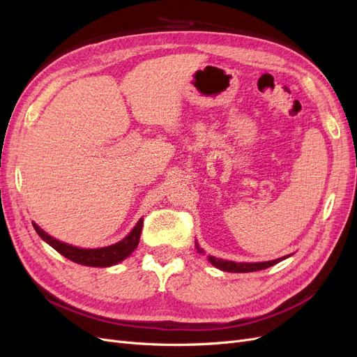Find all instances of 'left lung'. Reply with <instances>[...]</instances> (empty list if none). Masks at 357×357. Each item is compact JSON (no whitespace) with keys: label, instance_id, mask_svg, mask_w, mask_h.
I'll return each instance as SVG.
<instances>
[{"label":"left lung","instance_id":"obj_1","mask_svg":"<svg viewBox=\"0 0 357 357\" xmlns=\"http://www.w3.org/2000/svg\"><path fill=\"white\" fill-rule=\"evenodd\" d=\"M197 245V250L199 253H204L202 248L199 247L198 243H195ZM290 256V255H289ZM289 256H284V257H278V259H274V261H268V262H255V264H247V262H232V261H223V259H218L214 256H208V261L211 265H214L215 268L222 269V271H228V273H253V271H261V269H266L269 266H273L278 262H282L283 259L289 257Z\"/></svg>","mask_w":357,"mask_h":357}]
</instances>
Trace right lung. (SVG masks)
<instances>
[{"mask_svg":"<svg viewBox=\"0 0 357 357\" xmlns=\"http://www.w3.org/2000/svg\"><path fill=\"white\" fill-rule=\"evenodd\" d=\"M32 225H34V229L40 235L41 240H45L49 245H52L62 256L70 259V261L80 265H86V266L105 268V266H112L122 262L123 259H126L135 250L139 241V235H142V229H143V219H139L137 222L134 229L129 232L122 241H119L113 245L101 247V248H80L67 243H62L56 238H53V236H50L49 234H46L38 225L36 223Z\"/></svg>","mask_w":357,"mask_h":357,"instance_id":"add662e5","label":"right lung"}]
</instances>
